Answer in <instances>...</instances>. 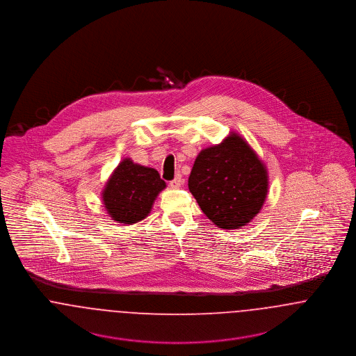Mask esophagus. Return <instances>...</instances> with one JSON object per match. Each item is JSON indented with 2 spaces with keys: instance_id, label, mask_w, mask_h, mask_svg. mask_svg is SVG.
Segmentation results:
<instances>
[{
  "instance_id": "esophagus-1",
  "label": "esophagus",
  "mask_w": 356,
  "mask_h": 356,
  "mask_svg": "<svg viewBox=\"0 0 356 356\" xmlns=\"http://www.w3.org/2000/svg\"><path fill=\"white\" fill-rule=\"evenodd\" d=\"M183 184H184V179H183L181 176H179V175H177L172 181H170V188H173V189L180 188Z\"/></svg>"
}]
</instances>
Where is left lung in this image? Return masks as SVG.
<instances>
[{"instance_id":"left-lung-1","label":"left lung","mask_w":356,"mask_h":356,"mask_svg":"<svg viewBox=\"0 0 356 356\" xmlns=\"http://www.w3.org/2000/svg\"><path fill=\"white\" fill-rule=\"evenodd\" d=\"M188 188L209 220L236 229L254 219L268 191L267 170L243 137L232 134L195 160Z\"/></svg>"}]
</instances>
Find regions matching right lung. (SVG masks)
<instances>
[{"instance_id": "add662e5", "label": "right lung", "mask_w": 356, "mask_h": 356, "mask_svg": "<svg viewBox=\"0 0 356 356\" xmlns=\"http://www.w3.org/2000/svg\"><path fill=\"white\" fill-rule=\"evenodd\" d=\"M164 188L165 181L157 170L125 159L108 180L102 200L113 220L134 224L148 216L156 196Z\"/></svg>"}]
</instances>
